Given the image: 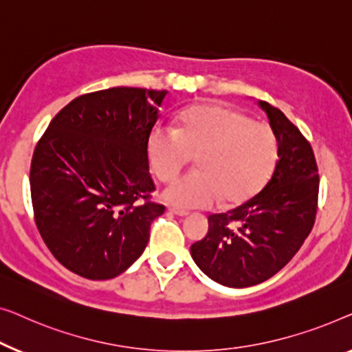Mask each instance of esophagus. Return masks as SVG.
<instances>
[{
    "label": "esophagus",
    "instance_id": "obj_1",
    "mask_svg": "<svg viewBox=\"0 0 352 352\" xmlns=\"http://www.w3.org/2000/svg\"><path fill=\"white\" fill-rule=\"evenodd\" d=\"M170 212V214H175L177 217H186L188 214H190V212L188 210H183V209H178V207H174V206H170L169 209H167Z\"/></svg>",
    "mask_w": 352,
    "mask_h": 352
}]
</instances>
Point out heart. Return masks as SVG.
<instances>
[{
  "label": "heart",
  "mask_w": 352,
  "mask_h": 352,
  "mask_svg": "<svg viewBox=\"0 0 352 352\" xmlns=\"http://www.w3.org/2000/svg\"><path fill=\"white\" fill-rule=\"evenodd\" d=\"M192 156L197 172L172 183L166 199L186 209L220 199L241 204L273 174L277 140L265 122L252 121L234 108L206 103L183 111L177 129L161 124L148 138V160L162 182L174 180Z\"/></svg>",
  "instance_id": "heart-1"
}]
</instances>
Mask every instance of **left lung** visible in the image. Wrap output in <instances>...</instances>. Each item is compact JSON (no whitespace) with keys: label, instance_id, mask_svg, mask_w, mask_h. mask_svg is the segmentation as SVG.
<instances>
[{"label":"left lung","instance_id":"obj_1","mask_svg":"<svg viewBox=\"0 0 352 352\" xmlns=\"http://www.w3.org/2000/svg\"><path fill=\"white\" fill-rule=\"evenodd\" d=\"M277 140V161L263 190L226 214L209 217V231L191 256L212 280L232 289L256 285L280 271L313 230L319 172L309 142L279 108L260 100Z\"/></svg>","mask_w":352,"mask_h":352}]
</instances>
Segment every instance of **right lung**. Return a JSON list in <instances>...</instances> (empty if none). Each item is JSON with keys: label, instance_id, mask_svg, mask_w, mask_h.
Here are the masks:
<instances>
[{"label": "right lung", "instance_id": "right-lung-1", "mask_svg": "<svg viewBox=\"0 0 352 352\" xmlns=\"http://www.w3.org/2000/svg\"><path fill=\"white\" fill-rule=\"evenodd\" d=\"M167 91L111 87L76 97L39 138L30 167L34 221L52 255L107 280L143 254L166 207L148 166V138Z\"/></svg>", "mask_w": 352, "mask_h": 352}]
</instances>
